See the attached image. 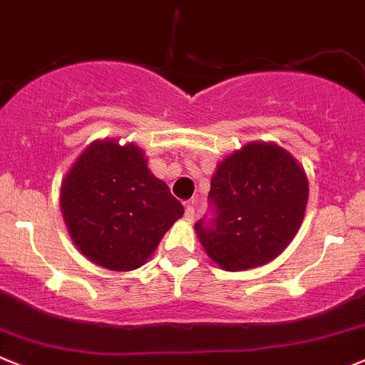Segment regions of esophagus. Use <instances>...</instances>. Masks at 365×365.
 <instances>
[{
	"label": "esophagus",
	"instance_id": "obj_1",
	"mask_svg": "<svg viewBox=\"0 0 365 365\" xmlns=\"http://www.w3.org/2000/svg\"><path fill=\"white\" fill-rule=\"evenodd\" d=\"M194 215H196V212H194V207L190 203L185 205V215L183 217L187 219V221H194Z\"/></svg>",
	"mask_w": 365,
	"mask_h": 365
}]
</instances>
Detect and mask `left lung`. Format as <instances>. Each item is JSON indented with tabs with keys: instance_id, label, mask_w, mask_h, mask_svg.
Segmentation results:
<instances>
[{
	"instance_id": "obj_1",
	"label": "left lung",
	"mask_w": 365,
	"mask_h": 365,
	"mask_svg": "<svg viewBox=\"0 0 365 365\" xmlns=\"http://www.w3.org/2000/svg\"><path fill=\"white\" fill-rule=\"evenodd\" d=\"M215 217L194 225L208 257L226 271L258 267L291 244L305 217V169L278 144L250 143L226 157L210 180Z\"/></svg>"
}]
</instances>
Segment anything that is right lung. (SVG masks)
Listing matches in <instances>:
<instances>
[{
  "label": "right lung",
  "instance_id": "1",
  "mask_svg": "<svg viewBox=\"0 0 365 365\" xmlns=\"http://www.w3.org/2000/svg\"><path fill=\"white\" fill-rule=\"evenodd\" d=\"M60 210L78 250L110 271L146 264L183 215L144 151L112 139L94 140L76 158L60 187Z\"/></svg>",
  "mask_w": 365,
  "mask_h": 365
}]
</instances>
